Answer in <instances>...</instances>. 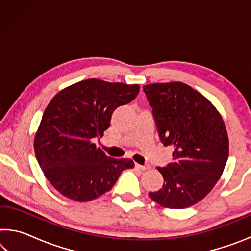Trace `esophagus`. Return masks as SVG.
<instances>
[{
  "label": "esophagus",
  "instance_id": "1",
  "mask_svg": "<svg viewBox=\"0 0 251 251\" xmlns=\"http://www.w3.org/2000/svg\"><path fill=\"white\" fill-rule=\"evenodd\" d=\"M136 168L141 169V171H147V169H151V167L150 166V165H139V164H136L135 165Z\"/></svg>",
  "mask_w": 251,
  "mask_h": 251
}]
</instances>
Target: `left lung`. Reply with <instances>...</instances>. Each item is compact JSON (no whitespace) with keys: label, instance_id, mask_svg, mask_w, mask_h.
<instances>
[{"label":"left lung","instance_id":"obj_1","mask_svg":"<svg viewBox=\"0 0 251 251\" xmlns=\"http://www.w3.org/2000/svg\"><path fill=\"white\" fill-rule=\"evenodd\" d=\"M164 146L174 147L173 161L157 169L164 177L152 201L184 209L205 198L226 166L229 141L222 115L201 93L181 82L144 86Z\"/></svg>","mask_w":251,"mask_h":251}]
</instances>
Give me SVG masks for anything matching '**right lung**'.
Listing matches in <instances>:
<instances>
[{"label": "right lung", "instance_id": "obj_1", "mask_svg": "<svg viewBox=\"0 0 251 251\" xmlns=\"http://www.w3.org/2000/svg\"><path fill=\"white\" fill-rule=\"evenodd\" d=\"M139 85L80 80L55 95L44 110L34 138L36 159L45 177L63 196L90 201L112 189L131 159H115L94 139L109 127L118 106L130 103Z\"/></svg>", "mask_w": 251, "mask_h": 251}]
</instances>
